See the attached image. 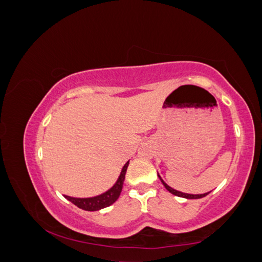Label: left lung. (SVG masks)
I'll list each match as a JSON object with an SVG mask.
<instances>
[{
    "label": "left lung",
    "mask_w": 262,
    "mask_h": 262,
    "mask_svg": "<svg viewBox=\"0 0 262 262\" xmlns=\"http://www.w3.org/2000/svg\"><path fill=\"white\" fill-rule=\"evenodd\" d=\"M158 176H159V178H160V181L163 184V186H165L169 192H170L171 194H173V195H176V196H181V198H185V199H201V198L207 196L208 194H209V192L208 193H204V194H187V193H183V192L176 191V189H173L170 186H168L167 184L162 181V178L160 177V175H158Z\"/></svg>",
    "instance_id": "obj_1"
}]
</instances>
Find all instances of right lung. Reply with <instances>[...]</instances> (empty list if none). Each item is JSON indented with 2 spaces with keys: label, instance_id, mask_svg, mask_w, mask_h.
Listing matches in <instances>:
<instances>
[{
  "label": "right lung",
  "instance_id": "right-lung-1",
  "mask_svg": "<svg viewBox=\"0 0 262 262\" xmlns=\"http://www.w3.org/2000/svg\"><path fill=\"white\" fill-rule=\"evenodd\" d=\"M129 161H127L126 165L122 168V170L120 172V176L118 178V181L116 184L112 186L109 191H106L105 193L101 194V195H97L94 198H86V199H80V198H71L68 195H64L67 200H69L70 202H73L75 206H77L80 209L86 210V211H97V210L103 209L111 206L112 203H115L118 198H119L122 185H124V181H125V175L127 171V167Z\"/></svg>",
  "mask_w": 262,
  "mask_h": 262
}]
</instances>
